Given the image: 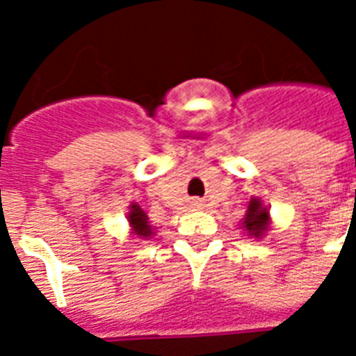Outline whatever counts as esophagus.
I'll return each mask as SVG.
<instances>
[{
  "instance_id": "obj_1",
  "label": "esophagus",
  "mask_w": 356,
  "mask_h": 356,
  "mask_svg": "<svg viewBox=\"0 0 356 356\" xmlns=\"http://www.w3.org/2000/svg\"><path fill=\"white\" fill-rule=\"evenodd\" d=\"M194 205L195 207H203V203H201V201H194Z\"/></svg>"
}]
</instances>
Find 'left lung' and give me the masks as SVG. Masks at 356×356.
Listing matches in <instances>:
<instances>
[{
    "label": "left lung",
    "instance_id": "obj_1",
    "mask_svg": "<svg viewBox=\"0 0 356 356\" xmlns=\"http://www.w3.org/2000/svg\"><path fill=\"white\" fill-rule=\"evenodd\" d=\"M243 233H248L249 238H262L270 231L271 218H270V207L264 205V201L260 197H251L245 211V216L242 220Z\"/></svg>",
    "mask_w": 356,
    "mask_h": 356
}]
</instances>
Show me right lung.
<instances>
[{
	"label": "right lung",
	"instance_id": "obj_1",
	"mask_svg": "<svg viewBox=\"0 0 356 356\" xmlns=\"http://www.w3.org/2000/svg\"><path fill=\"white\" fill-rule=\"evenodd\" d=\"M127 222L129 227H131V234H134L136 238L149 240V238L155 236V227L151 225L149 218H147V214L140 209L138 203H131V205H129Z\"/></svg>",
	"mask_w": 356,
	"mask_h": 356
}]
</instances>
